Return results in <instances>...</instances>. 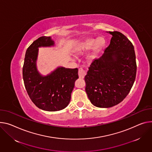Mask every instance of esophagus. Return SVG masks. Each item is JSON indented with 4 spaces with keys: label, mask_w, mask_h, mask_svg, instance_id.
I'll return each mask as SVG.
<instances>
[{
    "label": "esophagus",
    "mask_w": 152,
    "mask_h": 152,
    "mask_svg": "<svg viewBox=\"0 0 152 152\" xmlns=\"http://www.w3.org/2000/svg\"><path fill=\"white\" fill-rule=\"evenodd\" d=\"M86 75V72L83 70V69L80 68L79 69V71H78V75H79V78H80V79L84 78Z\"/></svg>",
    "instance_id": "obj_1"
}]
</instances>
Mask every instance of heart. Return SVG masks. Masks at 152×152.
Returning <instances> with one entry per match:
<instances>
[{"label":"heart","mask_w":152,"mask_h":152,"mask_svg":"<svg viewBox=\"0 0 152 152\" xmlns=\"http://www.w3.org/2000/svg\"><path fill=\"white\" fill-rule=\"evenodd\" d=\"M94 43V40L93 39H88L87 40L84 42L80 43V44L78 45V46L77 47V48H76V51L79 53H81L82 51H84L86 50H87L88 49H90L91 46L93 45ZM105 45V40L103 38H99L94 44V51H97L101 48H102ZM94 58V56L92 54L89 55L87 58V59L89 62L92 61V60Z\"/></svg>","instance_id":"1"}]
</instances>
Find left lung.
I'll return each instance as SVG.
<instances>
[{
	"label": "left lung",
	"instance_id": "obj_1",
	"mask_svg": "<svg viewBox=\"0 0 152 152\" xmlns=\"http://www.w3.org/2000/svg\"><path fill=\"white\" fill-rule=\"evenodd\" d=\"M102 56L91 64L87 75L86 91L91 103L97 107L109 108L122 102L129 93L136 74L134 47L118 31Z\"/></svg>",
	"mask_w": 152,
	"mask_h": 152
}]
</instances>
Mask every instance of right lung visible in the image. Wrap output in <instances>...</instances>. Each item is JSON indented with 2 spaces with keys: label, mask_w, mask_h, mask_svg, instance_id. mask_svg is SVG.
<instances>
[{
  "label": "right lung",
  "mask_w": 152,
  "mask_h": 152,
  "mask_svg": "<svg viewBox=\"0 0 152 152\" xmlns=\"http://www.w3.org/2000/svg\"><path fill=\"white\" fill-rule=\"evenodd\" d=\"M51 37L42 36L27 48L23 66V79L32 102L39 108L56 112L65 108L71 99L75 82L79 78L77 68L59 66L43 76L37 68L39 48L54 46Z\"/></svg>",
  "instance_id": "obj_1"
}]
</instances>
